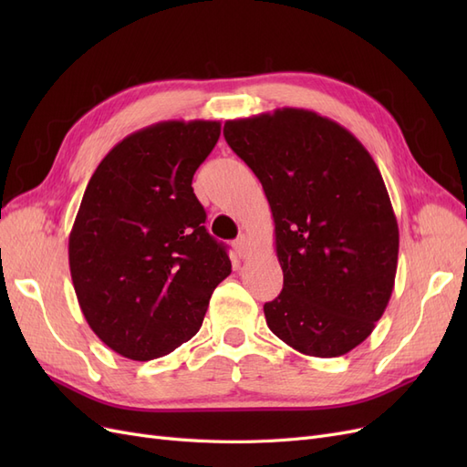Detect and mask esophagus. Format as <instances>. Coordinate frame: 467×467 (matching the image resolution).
<instances>
[{
	"label": "esophagus",
	"instance_id": "obj_1",
	"mask_svg": "<svg viewBox=\"0 0 467 467\" xmlns=\"http://www.w3.org/2000/svg\"><path fill=\"white\" fill-rule=\"evenodd\" d=\"M234 249H235V253L242 259H245V257H249V239H247V235H239L235 242H234Z\"/></svg>",
	"mask_w": 467,
	"mask_h": 467
}]
</instances>
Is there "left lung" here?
<instances>
[{"label": "left lung", "instance_id": "1", "mask_svg": "<svg viewBox=\"0 0 467 467\" xmlns=\"http://www.w3.org/2000/svg\"><path fill=\"white\" fill-rule=\"evenodd\" d=\"M261 181L285 275L266 325L302 355H347L374 331L395 285L400 230L379 169L341 124L276 109L223 124Z\"/></svg>", "mask_w": 467, "mask_h": 467}]
</instances>
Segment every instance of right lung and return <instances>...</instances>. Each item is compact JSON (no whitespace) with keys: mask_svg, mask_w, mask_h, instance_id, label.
Wrapping results in <instances>:
<instances>
[{"mask_svg":"<svg viewBox=\"0 0 467 467\" xmlns=\"http://www.w3.org/2000/svg\"><path fill=\"white\" fill-rule=\"evenodd\" d=\"M220 129L218 120H165L126 136L83 192L67 244L76 296L93 333L130 360L187 343L232 273L192 191Z\"/></svg>","mask_w":467,"mask_h":467,"instance_id":"add662e5","label":"right lung"}]
</instances>
